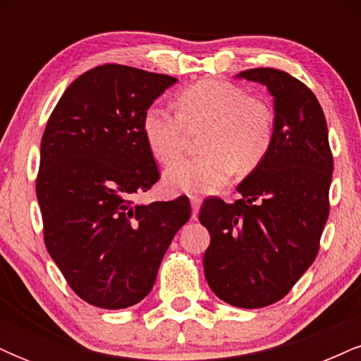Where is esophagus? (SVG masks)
Returning <instances> with one entry per match:
<instances>
[{
    "instance_id": "34e87169",
    "label": "esophagus",
    "mask_w": 361,
    "mask_h": 361,
    "mask_svg": "<svg viewBox=\"0 0 361 361\" xmlns=\"http://www.w3.org/2000/svg\"><path fill=\"white\" fill-rule=\"evenodd\" d=\"M190 204H192V219L193 221H197V217H198V210H200V204H202V200L198 197H190Z\"/></svg>"
}]
</instances>
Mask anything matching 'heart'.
Wrapping results in <instances>:
<instances>
[{"mask_svg":"<svg viewBox=\"0 0 361 361\" xmlns=\"http://www.w3.org/2000/svg\"><path fill=\"white\" fill-rule=\"evenodd\" d=\"M176 110L151 105L144 111L142 134L151 154L168 164L183 152L188 132L205 128L204 154L173 163L164 171L169 193H212L235 169L250 173L268 156L275 140V115L268 103L241 86L202 80L176 94Z\"/></svg>","mask_w":361,"mask_h":361,"instance_id":"1","label":"heart"}]
</instances>
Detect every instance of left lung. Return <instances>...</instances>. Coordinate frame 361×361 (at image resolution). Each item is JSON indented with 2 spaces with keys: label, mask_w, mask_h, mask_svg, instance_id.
<instances>
[{
  "label": "left lung",
  "mask_w": 361,
  "mask_h": 361,
  "mask_svg": "<svg viewBox=\"0 0 361 361\" xmlns=\"http://www.w3.org/2000/svg\"><path fill=\"white\" fill-rule=\"evenodd\" d=\"M264 85L275 105V140L263 163L241 181V198H207L202 226L209 287L243 309L275 304L316 259L329 215L333 154L316 94L288 73L271 68L238 74Z\"/></svg>",
  "instance_id": "1"
}]
</instances>
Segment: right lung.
<instances>
[{"label": "right lung", "mask_w": 361, "mask_h": 361, "mask_svg": "<svg viewBox=\"0 0 361 361\" xmlns=\"http://www.w3.org/2000/svg\"><path fill=\"white\" fill-rule=\"evenodd\" d=\"M176 81L98 66L68 86L45 126L35 185L45 247L69 287L94 307L142 300L192 215L186 197L134 204L159 180L142 134L144 111Z\"/></svg>", "instance_id": "right-lung-1"}]
</instances>
